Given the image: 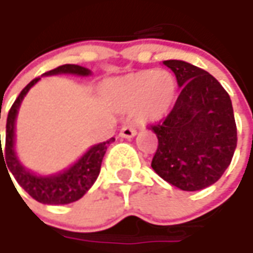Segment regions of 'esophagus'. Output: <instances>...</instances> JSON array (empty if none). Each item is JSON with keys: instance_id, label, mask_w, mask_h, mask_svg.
<instances>
[{"instance_id": "obj_1", "label": "esophagus", "mask_w": 253, "mask_h": 253, "mask_svg": "<svg viewBox=\"0 0 253 253\" xmlns=\"http://www.w3.org/2000/svg\"><path fill=\"white\" fill-rule=\"evenodd\" d=\"M135 135H136V129H135L133 126H129V125H124L121 128V131H120V136L126 138V139L133 138Z\"/></svg>"}]
</instances>
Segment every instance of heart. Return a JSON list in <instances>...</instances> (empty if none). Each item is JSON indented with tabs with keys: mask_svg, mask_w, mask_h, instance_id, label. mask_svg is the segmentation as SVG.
Masks as SVG:
<instances>
[{
	"mask_svg": "<svg viewBox=\"0 0 253 253\" xmlns=\"http://www.w3.org/2000/svg\"><path fill=\"white\" fill-rule=\"evenodd\" d=\"M105 97L114 108L133 111L142 122L156 121L169 111L177 83L168 70H143L104 84Z\"/></svg>",
	"mask_w": 253,
	"mask_h": 253,
	"instance_id": "heart-1",
	"label": "heart"
}]
</instances>
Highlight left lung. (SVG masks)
Here are the masks:
<instances>
[{"label": "left lung", "instance_id": "left-lung-1", "mask_svg": "<svg viewBox=\"0 0 253 253\" xmlns=\"http://www.w3.org/2000/svg\"><path fill=\"white\" fill-rule=\"evenodd\" d=\"M163 64L181 91L169 115L149 126L158 136L152 169L180 190H203L224 174L237 148L232 102L209 72L183 60Z\"/></svg>", "mask_w": 253, "mask_h": 253}]
</instances>
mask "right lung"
Returning a JSON list of instances; mask_svg holds the SVG:
<instances>
[{
	"label": "right lung",
	"mask_w": 253,
	"mask_h": 253,
	"mask_svg": "<svg viewBox=\"0 0 253 253\" xmlns=\"http://www.w3.org/2000/svg\"><path fill=\"white\" fill-rule=\"evenodd\" d=\"M91 73L88 69L77 64H63L59 66L50 72H46L44 76H53V74H77V76H88ZM41 80V77L34 79L31 83L25 87L18 95V98L12 104L11 110L6 117V133H5V146L1 148V135H0V165L1 161H5L6 173L11 171L18 184L36 201L43 204H70L79 199H82L84 194L90 190L94 181L97 180L101 169V162L107 146L115 139L111 138L110 141L102 142L98 145L91 146L84 153L79 161L70 166L69 169L63 170L57 174L52 176H38L32 171L25 169L18 161L15 153V120L19 110V105L29 91V88ZM9 176V173H8ZM11 179V177H9ZM12 181V180H11ZM14 184V183H12Z\"/></svg>",
	"instance_id": "1"
}]
</instances>
